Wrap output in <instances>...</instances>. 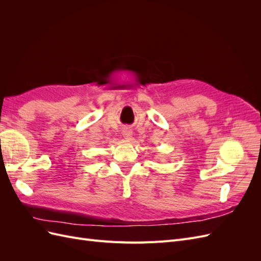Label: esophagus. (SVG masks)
Masks as SVG:
<instances>
[{
    "label": "esophagus",
    "instance_id": "obj_1",
    "mask_svg": "<svg viewBox=\"0 0 261 261\" xmlns=\"http://www.w3.org/2000/svg\"><path fill=\"white\" fill-rule=\"evenodd\" d=\"M122 135L125 139H130L132 138V130L128 128H124Z\"/></svg>",
    "mask_w": 261,
    "mask_h": 261
}]
</instances>
